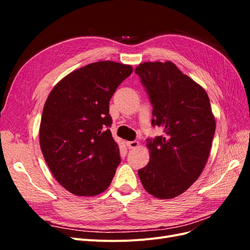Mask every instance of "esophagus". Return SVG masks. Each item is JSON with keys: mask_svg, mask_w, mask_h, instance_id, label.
<instances>
[{"mask_svg": "<svg viewBox=\"0 0 250 250\" xmlns=\"http://www.w3.org/2000/svg\"><path fill=\"white\" fill-rule=\"evenodd\" d=\"M126 145H127V147L129 148V149H134V148H137L139 146V142H137V141L126 142Z\"/></svg>", "mask_w": 250, "mask_h": 250, "instance_id": "1", "label": "esophagus"}]
</instances>
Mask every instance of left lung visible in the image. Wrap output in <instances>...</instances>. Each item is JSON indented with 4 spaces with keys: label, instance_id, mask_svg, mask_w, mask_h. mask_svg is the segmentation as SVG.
<instances>
[{
    "label": "left lung",
    "instance_id": "obj_1",
    "mask_svg": "<svg viewBox=\"0 0 250 250\" xmlns=\"http://www.w3.org/2000/svg\"><path fill=\"white\" fill-rule=\"evenodd\" d=\"M152 104V126L164 137L147 140L150 161L139 170L145 190L171 199L186 192L206 166L216 121L208 96L171 62L140 63L134 71Z\"/></svg>",
    "mask_w": 250,
    "mask_h": 250
}]
</instances>
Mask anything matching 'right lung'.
<instances>
[{
    "label": "right lung",
    "mask_w": 250,
    "mask_h": 250,
    "mask_svg": "<svg viewBox=\"0 0 250 250\" xmlns=\"http://www.w3.org/2000/svg\"><path fill=\"white\" fill-rule=\"evenodd\" d=\"M132 66L97 62L66 75L44 103L40 144L53 176L67 191L95 196L109 187L120 150L109 127V101Z\"/></svg>",
    "instance_id": "obj_1"
}]
</instances>
